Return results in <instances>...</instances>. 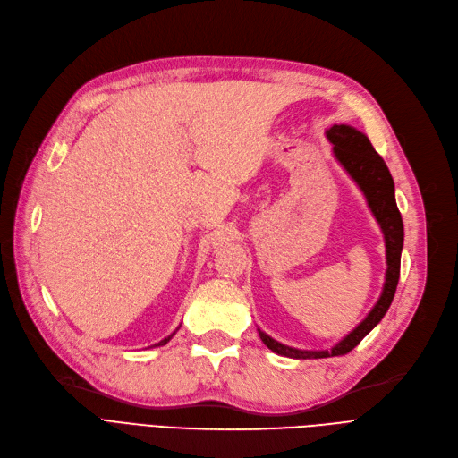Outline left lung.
Returning a JSON list of instances; mask_svg holds the SVG:
<instances>
[{
    "label": "left lung",
    "instance_id": "1",
    "mask_svg": "<svg viewBox=\"0 0 458 458\" xmlns=\"http://www.w3.org/2000/svg\"><path fill=\"white\" fill-rule=\"evenodd\" d=\"M327 140L333 144V156L339 162V165L347 171V175L356 182V187L362 191L369 212L376 217L377 225L383 233V241H386V281H383V289L377 302L372 310L358 324L351 333H347L339 343L333 344L331 349L326 351H302L289 347L269 337L266 331L258 327L259 339L264 341L269 351H274L279 356L287 358H327V356H339L351 352L358 343H360L369 331H372L389 310L393 302L394 291H397L399 274H401V252H403V241H404V227L401 212L394 200V182L391 173L383 162L381 156L374 150L372 142L368 140L364 132L351 125H333L326 131Z\"/></svg>",
    "mask_w": 458,
    "mask_h": 458
}]
</instances>
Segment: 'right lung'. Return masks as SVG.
I'll return each instance as SVG.
<instances>
[{
	"label": "right lung",
	"instance_id": "right-lung-1",
	"mask_svg": "<svg viewBox=\"0 0 458 458\" xmlns=\"http://www.w3.org/2000/svg\"><path fill=\"white\" fill-rule=\"evenodd\" d=\"M173 335H175V331H173V333H171V335H167L165 339H162V341H159V343H156V344H154V347H164V344H167V343L171 341V337H173Z\"/></svg>",
	"mask_w": 458,
	"mask_h": 458
}]
</instances>
